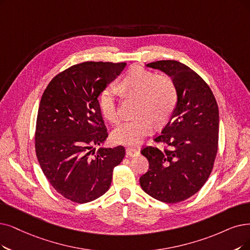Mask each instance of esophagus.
<instances>
[{"label":"esophagus","mask_w":250,"mask_h":250,"mask_svg":"<svg viewBox=\"0 0 250 250\" xmlns=\"http://www.w3.org/2000/svg\"><path fill=\"white\" fill-rule=\"evenodd\" d=\"M139 154L138 149L134 148V147H127L126 148V155L127 157H135Z\"/></svg>","instance_id":"1"}]
</instances>
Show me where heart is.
Segmentation results:
<instances>
[{
	"instance_id": "b5f03b06",
	"label": "heart",
	"mask_w": 250,
	"mask_h": 250,
	"mask_svg": "<svg viewBox=\"0 0 250 250\" xmlns=\"http://www.w3.org/2000/svg\"><path fill=\"white\" fill-rule=\"evenodd\" d=\"M125 97L137 98L134 119L117 128L113 133L115 143L135 146L149 135L156 126H163L173 115L178 91L175 82L167 75H157L143 66L134 65L119 83ZM104 116L117 125L121 121L117 99L113 92L104 90L99 98Z\"/></svg>"
}]
</instances>
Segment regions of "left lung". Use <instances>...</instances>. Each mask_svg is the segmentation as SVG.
<instances>
[{"mask_svg":"<svg viewBox=\"0 0 250 250\" xmlns=\"http://www.w3.org/2000/svg\"><path fill=\"white\" fill-rule=\"evenodd\" d=\"M146 66L170 76L178 102L161 134L153 138L163 149L144 146L148 170L139 178L142 188L165 203L187 200L210 175L218 147V106L210 87L192 68L176 61H158Z\"/></svg>","mask_w":250,"mask_h":250,"instance_id":"obj_1","label":"left lung"}]
</instances>
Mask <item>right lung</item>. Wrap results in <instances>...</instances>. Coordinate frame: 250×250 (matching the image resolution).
I'll use <instances>...</instances> for the list:
<instances>
[{"label":"right lung","mask_w":250,"mask_h":250,"mask_svg":"<svg viewBox=\"0 0 250 250\" xmlns=\"http://www.w3.org/2000/svg\"><path fill=\"white\" fill-rule=\"evenodd\" d=\"M126 62H86L57 74L40 102L35 148L40 166L57 193L87 203L106 193L122 146L99 148L108 133L97 101Z\"/></svg>","instance_id":"1"}]
</instances>
